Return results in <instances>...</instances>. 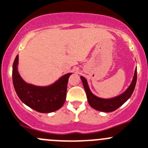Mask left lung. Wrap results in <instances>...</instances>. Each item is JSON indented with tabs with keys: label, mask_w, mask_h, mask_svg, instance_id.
I'll list each match as a JSON object with an SVG mask.
<instances>
[{
	"label": "left lung",
	"mask_w": 148,
	"mask_h": 148,
	"mask_svg": "<svg viewBox=\"0 0 148 148\" xmlns=\"http://www.w3.org/2000/svg\"><path fill=\"white\" fill-rule=\"evenodd\" d=\"M81 79L83 82L86 93L87 99H88V102L90 106L94 109L101 111V112H112V111L117 110L122 105H123L132 96L136 83V67L135 69L132 83L127 88V89L119 96L109 98V99H104V98L99 97L94 95L90 90L87 80L83 76H81Z\"/></svg>",
	"instance_id": "obj_1"
}]
</instances>
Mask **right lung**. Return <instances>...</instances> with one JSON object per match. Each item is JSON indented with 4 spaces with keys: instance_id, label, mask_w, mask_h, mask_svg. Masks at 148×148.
<instances>
[{
    "instance_id": "obj_1",
    "label": "right lung",
    "mask_w": 148,
    "mask_h": 148,
    "mask_svg": "<svg viewBox=\"0 0 148 148\" xmlns=\"http://www.w3.org/2000/svg\"><path fill=\"white\" fill-rule=\"evenodd\" d=\"M18 64L19 55H16L12 68V79L16 94L24 104L42 113L54 112L62 107L71 73L62 75L49 86H36L24 81L18 71Z\"/></svg>"
}]
</instances>
